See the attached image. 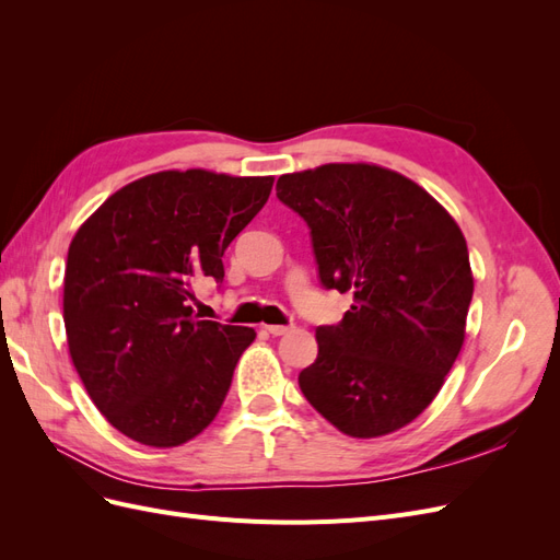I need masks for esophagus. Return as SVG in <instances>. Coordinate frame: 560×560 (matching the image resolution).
<instances>
[{
	"label": "esophagus",
	"instance_id": "1",
	"mask_svg": "<svg viewBox=\"0 0 560 560\" xmlns=\"http://www.w3.org/2000/svg\"><path fill=\"white\" fill-rule=\"evenodd\" d=\"M292 329H294L292 325H266V331L270 336H284V334H290Z\"/></svg>",
	"mask_w": 560,
	"mask_h": 560
}]
</instances>
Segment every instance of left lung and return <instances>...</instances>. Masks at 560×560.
<instances>
[{"mask_svg": "<svg viewBox=\"0 0 560 560\" xmlns=\"http://www.w3.org/2000/svg\"><path fill=\"white\" fill-rule=\"evenodd\" d=\"M276 191L311 229L322 287L352 294L343 319L315 331L303 397L348 436L409 425L465 341L474 278L460 226L422 186L381 165H319L282 175Z\"/></svg>", "mask_w": 560, "mask_h": 560, "instance_id": "left-lung-1", "label": "left lung"}]
</instances>
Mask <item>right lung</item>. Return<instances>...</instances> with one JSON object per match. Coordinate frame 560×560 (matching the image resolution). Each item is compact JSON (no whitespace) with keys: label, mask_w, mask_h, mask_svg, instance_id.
<instances>
[{"label":"right lung","mask_w":560,"mask_h":560,"mask_svg":"<svg viewBox=\"0 0 560 560\" xmlns=\"http://www.w3.org/2000/svg\"><path fill=\"white\" fill-rule=\"evenodd\" d=\"M273 177L165 171L135 179L77 231L65 268L72 362L112 425L171 448L222 409L254 329L198 319L200 282L224 280V249L257 214Z\"/></svg>","instance_id":"1"}]
</instances>
